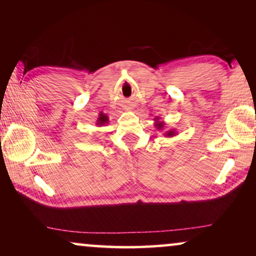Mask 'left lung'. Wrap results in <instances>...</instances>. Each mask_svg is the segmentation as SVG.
I'll list each match as a JSON object with an SVG mask.
<instances>
[{"mask_svg": "<svg viewBox=\"0 0 256 256\" xmlns=\"http://www.w3.org/2000/svg\"><path fill=\"white\" fill-rule=\"evenodd\" d=\"M154 121H155V127L158 129V130H163L164 126H166V124H164V121H160V118H154ZM177 132L174 129H170V130H168L164 132V136H166V138H172V136L176 135Z\"/></svg>", "mask_w": 256, "mask_h": 256, "instance_id": "left-lung-1", "label": "left lung"}]
</instances>
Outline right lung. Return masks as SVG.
<instances>
[{"instance_id": "right-lung-1", "label": "right lung", "mask_w": 256, "mask_h": 256, "mask_svg": "<svg viewBox=\"0 0 256 256\" xmlns=\"http://www.w3.org/2000/svg\"><path fill=\"white\" fill-rule=\"evenodd\" d=\"M108 124V116L106 114L100 113L99 118H98V120H96V124L99 126V127H102L104 124Z\"/></svg>"}]
</instances>
